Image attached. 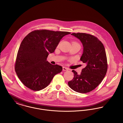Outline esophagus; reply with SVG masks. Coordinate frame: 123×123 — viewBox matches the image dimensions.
Masks as SVG:
<instances>
[{"mask_svg":"<svg viewBox=\"0 0 123 123\" xmlns=\"http://www.w3.org/2000/svg\"><path fill=\"white\" fill-rule=\"evenodd\" d=\"M68 68H66V67H63V71H68Z\"/></svg>","mask_w":123,"mask_h":123,"instance_id":"34e87169","label":"esophagus"}]
</instances>
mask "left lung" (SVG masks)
I'll list each match as a JSON object with an SVG mask.
<instances>
[{
  "label": "left lung",
  "instance_id": "1",
  "mask_svg": "<svg viewBox=\"0 0 123 123\" xmlns=\"http://www.w3.org/2000/svg\"><path fill=\"white\" fill-rule=\"evenodd\" d=\"M71 35L82 42L83 53L80 60L86 67L80 74L72 70L74 78L68 82V85L76 92L87 93L95 89L106 75L108 65L105 49L102 43L93 35L85 33Z\"/></svg>",
  "mask_w": 123,
  "mask_h": 123
}]
</instances>
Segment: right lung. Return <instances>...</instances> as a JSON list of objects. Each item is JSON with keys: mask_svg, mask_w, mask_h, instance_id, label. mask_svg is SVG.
I'll return each instance as SVG.
<instances>
[{"mask_svg": "<svg viewBox=\"0 0 123 123\" xmlns=\"http://www.w3.org/2000/svg\"><path fill=\"white\" fill-rule=\"evenodd\" d=\"M70 33L36 30L24 39L18 51L15 71L25 86L33 91L41 90L49 85L55 74L61 72V66L50 64L47 58L54 52L61 39Z\"/></svg>", "mask_w": 123, "mask_h": 123, "instance_id": "right-lung-1", "label": "right lung"}]
</instances>
